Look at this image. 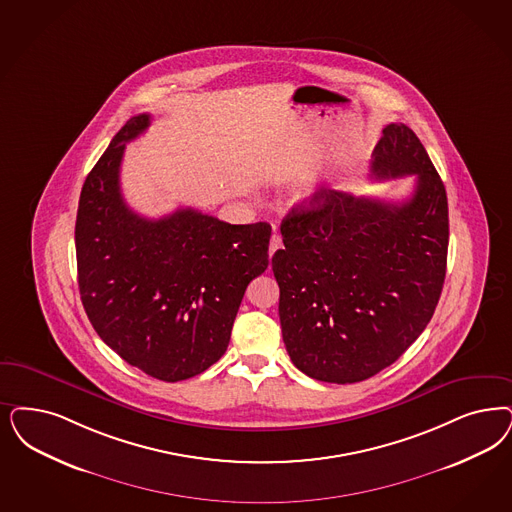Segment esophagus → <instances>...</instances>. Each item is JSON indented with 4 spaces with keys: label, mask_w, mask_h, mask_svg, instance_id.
I'll list each match as a JSON object with an SVG mask.
<instances>
[{
    "label": "esophagus",
    "mask_w": 512,
    "mask_h": 512,
    "mask_svg": "<svg viewBox=\"0 0 512 512\" xmlns=\"http://www.w3.org/2000/svg\"><path fill=\"white\" fill-rule=\"evenodd\" d=\"M283 242H282V236L280 234H272L270 236V244H268V255L272 257L278 249H282Z\"/></svg>",
    "instance_id": "obj_1"
}]
</instances>
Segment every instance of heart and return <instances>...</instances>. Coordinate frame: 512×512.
<instances>
[{"instance_id": "obj_1", "label": "heart", "mask_w": 512, "mask_h": 512, "mask_svg": "<svg viewBox=\"0 0 512 512\" xmlns=\"http://www.w3.org/2000/svg\"><path fill=\"white\" fill-rule=\"evenodd\" d=\"M314 198H316V189H314L312 183H306V185L300 189L299 196H297V200H299L300 204H310Z\"/></svg>"}]
</instances>
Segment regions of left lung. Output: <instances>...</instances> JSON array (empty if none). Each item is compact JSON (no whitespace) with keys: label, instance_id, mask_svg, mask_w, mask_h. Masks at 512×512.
<instances>
[{"label":"left lung","instance_id":"obj_1","mask_svg":"<svg viewBox=\"0 0 512 512\" xmlns=\"http://www.w3.org/2000/svg\"><path fill=\"white\" fill-rule=\"evenodd\" d=\"M371 170L416 176L414 193L399 204L316 194L285 215L272 257L285 348L321 382H361L395 363L433 318L446 276L448 200L422 141L388 124Z\"/></svg>","mask_w":512,"mask_h":512}]
</instances>
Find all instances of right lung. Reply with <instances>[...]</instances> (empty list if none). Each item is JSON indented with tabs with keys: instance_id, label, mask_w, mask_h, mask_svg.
<instances>
[{
	"instance_id": "right-lung-1",
	"label": "right lung",
	"mask_w": 512,
	"mask_h": 512,
	"mask_svg": "<svg viewBox=\"0 0 512 512\" xmlns=\"http://www.w3.org/2000/svg\"><path fill=\"white\" fill-rule=\"evenodd\" d=\"M151 115L132 117L85 179L75 221L79 293L98 336L164 382L193 378L227 352L247 285L268 266L270 225H230L193 208L160 219L121 193L126 143Z\"/></svg>"
}]
</instances>
